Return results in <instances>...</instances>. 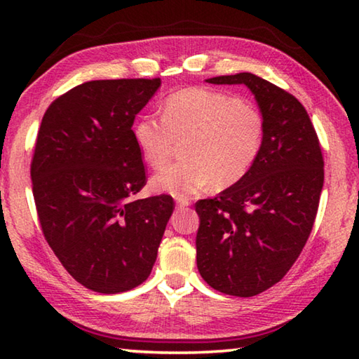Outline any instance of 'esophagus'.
Instances as JSON below:
<instances>
[{
    "instance_id": "34e87169",
    "label": "esophagus",
    "mask_w": 359,
    "mask_h": 359,
    "mask_svg": "<svg viewBox=\"0 0 359 359\" xmlns=\"http://www.w3.org/2000/svg\"><path fill=\"white\" fill-rule=\"evenodd\" d=\"M175 204H177L179 209H182V208H187V205H190L191 201L188 198H177L175 199Z\"/></svg>"
}]
</instances>
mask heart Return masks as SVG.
Instances as JSON below:
<instances>
[{
    "label": "heart",
    "instance_id": "1",
    "mask_svg": "<svg viewBox=\"0 0 359 359\" xmlns=\"http://www.w3.org/2000/svg\"><path fill=\"white\" fill-rule=\"evenodd\" d=\"M135 139L151 168L166 165L185 142L187 161L161 169L150 182L158 193L185 198L212 184L224 188L245 177L263 147L264 118L252 102L191 87L168 96L163 117L142 115L135 125Z\"/></svg>",
    "mask_w": 359,
    "mask_h": 359
}]
</instances>
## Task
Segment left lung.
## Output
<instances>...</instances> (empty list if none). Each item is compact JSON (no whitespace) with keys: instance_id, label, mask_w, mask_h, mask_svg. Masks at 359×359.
<instances>
[{"instance_id":"left-lung-1","label":"left lung","mask_w":359,"mask_h":359,"mask_svg":"<svg viewBox=\"0 0 359 359\" xmlns=\"http://www.w3.org/2000/svg\"><path fill=\"white\" fill-rule=\"evenodd\" d=\"M244 83L264 118V141L245 177L214 199H199L196 263L224 294L250 297L280 282L317 217L325 161L311 117L293 95L250 72L208 79Z\"/></svg>"}]
</instances>
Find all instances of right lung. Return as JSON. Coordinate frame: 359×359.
I'll return each mask as SVG.
<instances>
[{
  "instance_id": "1",
  "label": "right lung",
  "mask_w": 359,
  "mask_h": 359,
  "mask_svg": "<svg viewBox=\"0 0 359 359\" xmlns=\"http://www.w3.org/2000/svg\"><path fill=\"white\" fill-rule=\"evenodd\" d=\"M160 79L92 81L47 107L32 160L42 234L65 269L96 293L147 280L174 199H135L147 184L133 123Z\"/></svg>"
}]
</instances>
